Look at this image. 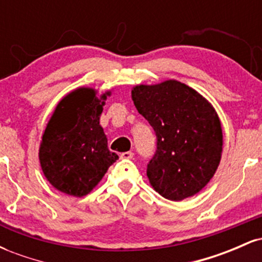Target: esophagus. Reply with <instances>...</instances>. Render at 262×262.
<instances>
[{
	"mask_svg": "<svg viewBox=\"0 0 262 262\" xmlns=\"http://www.w3.org/2000/svg\"><path fill=\"white\" fill-rule=\"evenodd\" d=\"M119 158H121V160H130V159H133V152L132 151L122 152V154L119 155Z\"/></svg>",
	"mask_w": 262,
	"mask_h": 262,
	"instance_id": "34e87169",
	"label": "esophagus"
}]
</instances>
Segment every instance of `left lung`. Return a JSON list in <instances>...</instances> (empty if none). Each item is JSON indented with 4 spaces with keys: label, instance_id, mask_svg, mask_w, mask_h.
<instances>
[{
    "label": "left lung",
    "instance_id": "obj_1",
    "mask_svg": "<svg viewBox=\"0 0 262 262\" xmlns=\"http://www.w3.org/2000/svg\"><path fill=\"white\" fill-rule=\"evenodd\" d=\"M132 98L156 135V151L146 167L151 186L170 201L194 196L221 162L223 134L214 108L175 80L135 86Z\"/></svg>",
    "mask_w": 262,
    "mask_h": 262
}]
</instances>
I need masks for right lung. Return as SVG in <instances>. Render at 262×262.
<instances>
[{
	"label": "right lung",
	"mask_w": 262,
	"mask_h": 262,
	"mask_svg": "<svg viewBox=\"0 0 262 262\" xmlns=\"http://www.w3.org/2000/svg\"><path fill=\"white\" fill-rule=\"evenodd\" d=\"M107 95L98 98L92 89L75 90L59 102L45 128L39 148L41 170L66 194L86 196L118 159L100 125Z\"/></svg>",
	"instance_id": "1"
}]
</instances>
